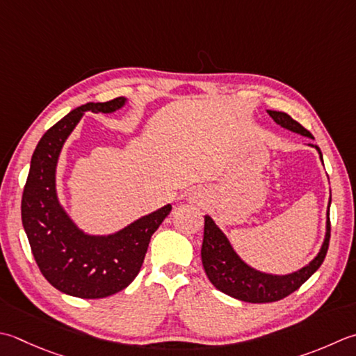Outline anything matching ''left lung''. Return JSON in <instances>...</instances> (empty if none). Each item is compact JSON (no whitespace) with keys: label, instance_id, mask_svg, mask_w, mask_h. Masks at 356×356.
Returning a JSON list of instances; mask_svg holds the SVG:
<instances>
[{"label":"left lung","instance_id":"8db88e82","mask_svg":"<svg viewBox=\"0 0 356 356\" xmlns=\"http://www.w3.org/2000/svg\"><path fill=\"white\" fill-rule=\"evenodd\" d=\"M273 120L281 124L282 128L290 129L298 134L313 138L310 132L305 129L301 123L293 120L289 114L280 113V111H267ZM315 146L323 160L321 149ZM332 200V199H330ZM330 202L329 210H327V232L325 239L318 256L309 266L295 271V273L277 276L267 275L248 267L241 257L236 254L233 247L229 245L227 236L220 232L219 227L214 224L210 216H205V228H204V243H202V264H204L205 273L208 280L211 281L216 289L220 290L232 298L239 299L245 302H275L284 299L296 291L301 285L321 267L324 257L329 250L330 241Z\"/></svg>","mask_w":356,"mask_h":356}]
</instances>
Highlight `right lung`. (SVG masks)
I'll use <instances>...</instances> for the list:
<instances>
[{"label":"right lung","instance_id":"obj_1","mask_svg":"<svg viewBox=\"0 0 356 356\" xmlns=\"http://www.w3.org/2000/svg\"><path fill=\"white\" fill-rule=\"evenodd\" d=\"M124 102L117 97L75 108L44 132L31 160L21 220L40 271L66 295L99 299L127 289L142 268L151 236L171 211V205H165L114 234L89 236L76 228L60 205L55 170L63 143L86 111L109 114Z\"/></svg>","mask_w":356,"mask_h":356}]
</instances>
